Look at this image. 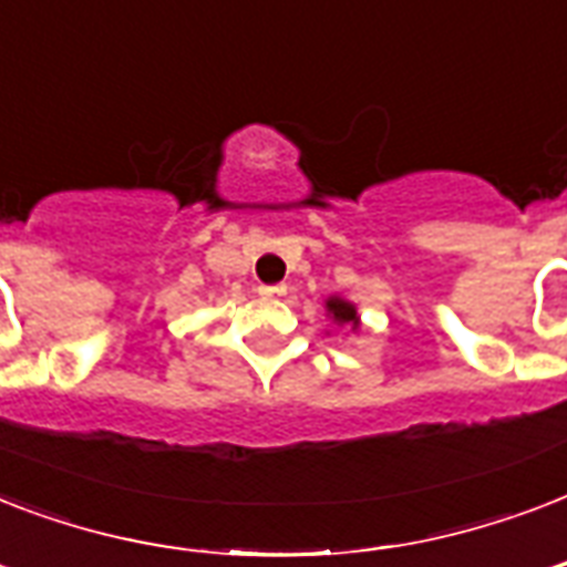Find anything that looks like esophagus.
<instances>
[{
  "mask_svg": "<svg viewBox=\"0 0 567 567\" xmlns=\"http://www.w3.org/2000/svg\"><path fill=\"white\" fill-rule=\"evenodd\" d=\"M258 293L265 297V300H282L288 288L285 285H258Z\"/></svg>",
  "mask_w": 567,
  "mask_h": 567,
  "instance_id": "esophagus-1",
  "label": "esophagus"
}]
</instances>
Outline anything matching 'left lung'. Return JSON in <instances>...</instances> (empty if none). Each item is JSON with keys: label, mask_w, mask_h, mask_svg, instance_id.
Returning a JSON list of instances; mask_svg holds the SVG:
<instances>
[{"label": "left lung", "mask_w": 567, "mask_h": 567, "mask_svg": "<svg viewBox=\"0 0 567 567\" xmlns=\"http://www.w3.org/2000/svg\"><path fill=\"white\" fill-rule=\"evenodd\" d=\"M327 315L336 320V323H347V327L359 329V311H355L353 302L341 300V297H329Z\"/></svg>", "instance_id": "left-lung-1"}]
</instances>
